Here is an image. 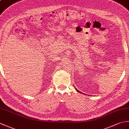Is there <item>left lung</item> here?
I'll list each match as a JSON object with an SVG mask.
<instances>
[{"label": "left lung", "instance_id": "obj_1", "mask_svg": "<svg viewBox=\"0 0 129 129\" xmlns=\"http://www.w3.org/2000/svg\"><path fill=\"white\" fill-rule=\"evenodd\" d=\"M75 89H76V91H78L79 93H81V92H80V91H79V90H77V89H76V87H75Z\"/></svg>", "mask_w": 129, "mask_h": 129}]
</instances>
